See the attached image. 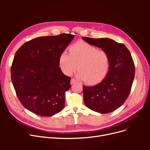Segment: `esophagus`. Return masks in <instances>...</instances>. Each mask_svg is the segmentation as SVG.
<instances>
[{"label":"esophagus","instance_id":"obj_1","mask_svg":"<svg viewBox=\"0 0 150 150\" xmlns=\"http://www.w3.org/2000/svg\"><path fill=\"white\" fill-rule=\"evenodd\" d=\"M76 81L75 79H74V78H72V79H71V81H70V84L72 85V84L76 83Z\"/></svg>","mask_w":150,"mask_h":150}]
</instances>
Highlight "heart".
<instances>
[{
  "label": "heart",
  "instance_id": "b5f03b06",
  "mask_svg": "<svg viewBox=\"0 0 150 150\" xmlns=\"http://www.w3.org/2000/svg\"><path fill=\"white\" fill-rule=\"evenodd\" d=\"M58 64L61 72L70 75L78 69V79L89 84L101 83L110 69V58L103 50L84 41H80L69 47V53L64 51L59 57Z\"/></svg>",
  "mask_w": 150,
  "mask_h": 150
}]
</instances>
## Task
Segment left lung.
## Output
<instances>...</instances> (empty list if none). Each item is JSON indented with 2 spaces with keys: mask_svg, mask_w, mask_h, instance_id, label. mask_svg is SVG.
<instances>
[{
  "mask_svg": "<svg viewBox=\"0 0 150 150\" xmlns=\"http://www.w3.org/2000/svg\"><path fill=\"white\" fill-rule=\"evenodd\" d=\"M82 39L106 51L110 58V69L105 79L96 86H83L84 104L98 113L111 112L125 103L130 93L135 73L131 54L124 44L111 39Z\"/></svg>",
  "mask_w": 150,
  "mask_h": 150,
  "instance_id": "8db88e82",
  "label": "left lung"
}]
</instances>
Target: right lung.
Listing matches in <instances>:
<instances>
[{
	"mask_svg": "<svg viewBox=\"0 0 150 150\" xmlns=\"http://www.w3.org/2000/svg\"><path fill=\"white\" fill-rule=\"evenodd\" d=\"M74 38L66 33L36 38L16 53L11 81L21 103L30 112L50 117L64 108L71 79L61 72L58 59Z\"/></svg>",
	"mask_w": 150,
	"mask_h": 150,
	"instance_id": "add662e5",
	"label": "right lung"
}]
</instances>
